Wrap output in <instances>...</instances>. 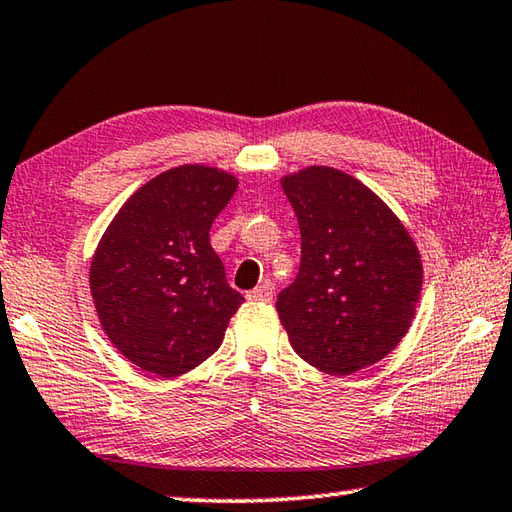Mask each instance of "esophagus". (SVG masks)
I'll use <instances>...</instances> for the list:
<instances>
[{"mask_svg": "<svg viewBox=\"0 0 512 512\" xmlns=\"http://www.w3.org/2000/svg\"><path fill=\"white\" fill-rule=\"evenodd\" d=\"M273 296H275V287H273L271 282L259 284L257 289H253V291H248V293H246V298H248V300H253V302H271V300H273Z\"/></svg>", "mask_w": 512, "mask_h": 512, "instance_id": "obj_1", "label": "esophagus"}]
</instances>
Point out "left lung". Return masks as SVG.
Listing matches in <instances>:
<instances>
[{
  "label": "left lung",
  "instance_id": "obj_1",
  "mask_svg": "<svg viewBox=\"0 0 512 512\" xmlns=\"http://www.w3.org/2000/svg\"><path fill=\"white\" fill-rule=\"evenodd\" d=\"M282 189L298 216L300 266L277 296V314L302 359L352 375L409 329L422 287L418 248L397 216L339 169H305Z\"/></svg>",
  "mask_w": 512,
  "mask_h": 512
}]
</instances>
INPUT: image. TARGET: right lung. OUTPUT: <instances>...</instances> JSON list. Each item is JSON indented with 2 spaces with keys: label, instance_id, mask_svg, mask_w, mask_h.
<instances>
[{
  "label": "right lung",
  "instance_id": "1",
  "mask_svg": "<svg viewBox=\"0 0 512 512\" xmlns=\"http://www.w3.org/2000/svg\"><path fill=\"white\" fill-rule=\"evenodd\" d=\"M237 180L201 164L160 173L121 207L90 268L94 307L124 357L176 377L219 350L244 296L225 280L210 230Z\"/></svg>",
  "mask_w": 512,
  "mask_h": 512
}]
</instances>
